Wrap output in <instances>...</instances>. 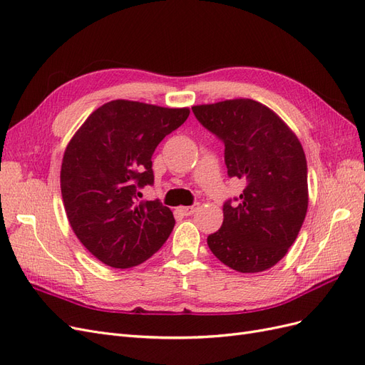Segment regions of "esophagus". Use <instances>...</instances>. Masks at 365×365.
<instances>
[{
    "label": "esophagus",
    "instance_id": "esophagus-1",
    "mask_svg": "<svg viewBox=\"0 0 365 365\" xmlns=\"http://www.w3.org/2000/svg\"><path fill=\"white\" fill-rule=\"evenodd\" d=\"M197 210H200V204H193L190 207H180V212L184 216H192L195 212H197Z\"/></svg>",
    "mask_w": 365,
    "mask_h": 365
}]
</instances>
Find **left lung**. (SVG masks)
<instances>
[{"mask_svg": "<svg viewBox=\"0 0 365 365\" xmlns=\"http://www.w3.org/2000/svg\"><path fill=\"white\" fill-rule=\"evenodd\" d=\"M200 123L224 141L230 178L245 182L208 248L231 269L262 272L294 244L307 212V164L302 143L272 109L251 98L197 105Z\"/></svg>", "mask_w": 365, "mask_h": 365, "instance_id": "8db88e82", "label": "left lung"}]
</instances>
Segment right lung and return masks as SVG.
Returning a JSON list of instances; mask_svg holds the SVG:
<instances>
[{
  "instance_id": "right-lung-1",
  "label": "right lung",
  "mask_w": 365,
  "mask_h": 365,
  "mask_svg": "<svg viewBox=\"0 0 365 365\" xmlns=\"http://www.w3.org/2000/svg\"><path fill=\"white\" fill-rule=\"evenodd\" d=\"M189 114V108L113 101L85 120L65 149V212L82 245L108 267H137L170 236V208L158 200L140 201L138 190L153 184L157 146Z\"/></svg>"
}]
</instances>
